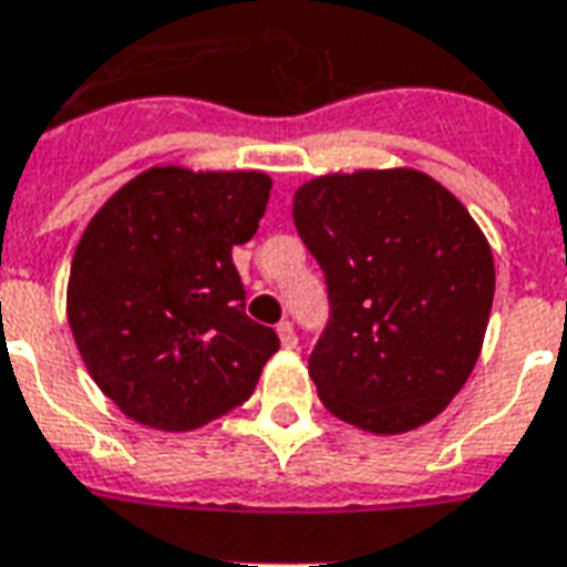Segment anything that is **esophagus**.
<instances>
[{
    "label": "esophagus",
    "instance_id": "esophagus-1",
    "mask_svg": "<svg viewBox=\"0 0 567 567\" xmlns=\"http://www.w3.org/2000/svg\"><path fill=\"white\" fill-rule=\"evenodd\" d=\"M278 337H280V343H284V349H296L298 346V333L296 328H292V322H280Z\"/></svg>",
    "mask_w": 567,
    "mask_h": 567
}]
</instances>
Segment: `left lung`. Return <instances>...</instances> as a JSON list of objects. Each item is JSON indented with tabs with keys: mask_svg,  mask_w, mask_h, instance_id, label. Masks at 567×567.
<instances>
[{
	"mask_svg": "<svg viewBox=\"0 0 567 567\" xmlns=\"http://www.w3.org/2000/svg\"><path fill=\"white\" fill-rule=\"evenodd\" d=\"M292 218L328 289L307 361L324 408L375 434L429 423L471 375L494 301V257L471 213L396 168L310 179Z\"/></svg>",
	"mask_w": 567,
	"mask_h": 567,
	"instance_id": "1",
	"label": "left lung"
}]
</instances>
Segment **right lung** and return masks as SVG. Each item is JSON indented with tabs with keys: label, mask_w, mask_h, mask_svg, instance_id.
<instances>
[{
	"label": "right lung",
	"mask_w": 567,
	"mask_h": 567,
	"mask_svg": "<svg viewBox=\"0 0 567 567\" xmlns=\"http://www.w3.org/2000/svg\"><path fill=\"white\" fill-rule=\"evenodd\" d=\"M257 171L151 168L82 234L68 319L91 379L135 423L186 432L239 408L280 349L245 313L234 248L269 204Z\"/></svg>",
	"instance_id": "add662e5"
}]
</instances>
